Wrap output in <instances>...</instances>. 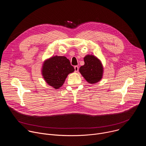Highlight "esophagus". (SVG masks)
Masks as SVG:
<instances>
[{"instance_id":"1","label":"esophagus","mask_w":146,"mask_h":146,"mask_svg":"<svg viewBox=\"0 0 146 146\" xmlns=\"http://www.w3.org/2000/svg\"><path fill=\"white\" fill-rule=\"evenodd\" d=\"M74 71H75L76 72H77L78 71V69H79L78 66H75L74 67Z\"/></svg>"}]
</instances>
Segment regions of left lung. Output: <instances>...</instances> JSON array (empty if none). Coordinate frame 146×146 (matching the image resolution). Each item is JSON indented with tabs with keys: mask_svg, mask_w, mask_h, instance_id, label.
<instances>
[{
	"mask_svg": "<svg viewBox=\"0 0 146 146\" xmlns=\"http://www.w3.org/2000/svg\"><path fill=\"white\" fill-rule=\"evenodd\" d=\"M85 64L81 66L79 72L90 84L99 81L103 76V68L100 60L92 55H87L84 58Z\"/></svg>",
	"mask_w": 146,
	"mask_h": 146,
	"instance_id": "1",
	"label": "left lung"
}]
</instances>
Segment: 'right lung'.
I'll use <instances>...</instances> for the list:
<instances>
[{"instance_id":"obj_1","label":"right lung","mask_w":146,"mask_h":146,"mask_svg":"<svg viewBox=\"0 0 146 146\" xmlns=\"http://www.w3.org/2000/svg\"><path fill=\"white\" fill-rule=\"evenodd\" d=\"M41 71L46 82L56 90L62 86L68 75L74 69L66 57L54 56L44 61Z\"/></svg>"}]
</instances>
